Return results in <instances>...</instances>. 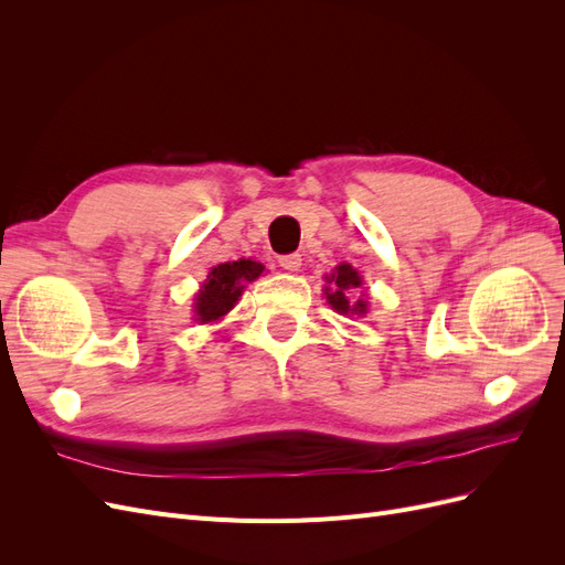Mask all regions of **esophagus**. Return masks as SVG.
I'll return each mask as SVG.
<instances>
[{
    "label": "esophagus",
    "mask_w": 565,
    "mask_h": 565,
    "mask_svg": "<svg viewBox=\"0 0 565 565\" xmlns=\"http://www.w3.org/2000/svg\"><path fill=\"white\" fill-rule=\"evenodd\" d=\"M278 264L285 268V270H299L301 268V256L299 254H282L278 256Z\"/></svg>",
    "instance_id": "esophagus-1"
}]
</instances>
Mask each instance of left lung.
<instances>
[{
	"instance_id": "obj_1",
	"label": "left lung",
	"mask_w": 565,
	"mask_h": 565,
	"mask_svg": "<svg viewBox=\"0 0 565 565\" xmlns=\"http://www.w3.org/2000/svg\"><path fill=\"white\" fill-rule=\"evenodd\" d=\"M330 287H324V297L328 303L341 316H365L367 313V301L358 299L351 301V292L363 285V278L358 276V270L351 264H339L332 276H324Z\"/></svg>"
}]
</instances>
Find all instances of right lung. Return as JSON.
<instances>
[{"label": "right lung", "instance_id": "add662e5", "mask_svg": "<svg viewBox=\"0 0 565 565\" xmlns=\"http://www.w3.org/2000/svg\"><path fill=\"white\" fill-rule=\"evenodd\" d=\"M262 273L264 266L252 259H237L214 266L207 280L202 282V289L195 295V320L204 324L224 318L241 299L245 285L259 278Z\"/></svg>", "mask_w": 565, "mask_h": 565}]
</instances>
